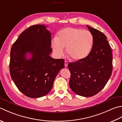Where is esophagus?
Here are the masks:
<instances>
[{"mask_svg":"<svg viewBox=\"0 0 122 122\" xmlns=\"http://www.w3.org/2000/svg\"><path fill=\"white\" fill-rule=\"evenodd\" d=\"M68 61H64V66H65L66 67V66H68Z\"/></svg>","mask_w":122,"mask_h":122,"instance_id":"34e87169","label":"esophagus"}]
</instances>
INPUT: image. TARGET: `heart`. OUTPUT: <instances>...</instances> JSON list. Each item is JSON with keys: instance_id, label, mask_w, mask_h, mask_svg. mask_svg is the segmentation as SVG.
Instances as JSON below:
<instances>
[{"instance_id": "heart-1", "label": "heart", "mask_w": 122, "mask_h": 122, "mask_svg": "<svg viewBox=\"0 0 122 122\" xmlns=\"http://www.w3.org/2000/svg\"><path fill=\"white\" fill-rule=\"evenodd\" d=\"M94 37L88 30L80 28L67 27L61 30L53 40L51 46L53 51L59 57L62 56L64 48L71 60L75 61L81 60L89 53L92 48Z\"/></svg>"}]
</instances>
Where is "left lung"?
I'll return each mask as SVG.
<instances>
[{"instance_id": "1", "label": "left lung", "mask_w": 122, "mask_h": 122, "mask_svg": "<svg viewBox=\"0 0 122 122\" xmlns=\"http://www.w3.org/2000/svg\"><path fill=\"white\" fill-rule=\"evenodd\" d=\"M87 26L94 37L92 49L85 59L68 64L71 73L69 86L76 94L92 97L102 90L111 77L113 56L105 35Z\"/></svg>"}]
</instances>
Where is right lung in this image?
<instances>
[{
  "label": "right lung",
  "instance_id": "1",
  "mask_svg": "<svg viewBox=\"0 0 122 122\" xmlns=\"http://www.w3.org/2000/svg\"><path fill=\"white\" fill-rule=\"evenodd\" d=\"M43 25L31 26L19 36L10 50L9 70L20 91L30 98H39L50 92L55 78L64 67L63 59H55L51 36ZM28 53L31 58L27 59Z\"/></svg>",
  "mask_w": 122,
  "mask_h": 122
}]
</instances>
